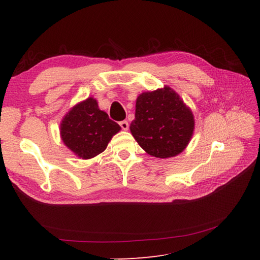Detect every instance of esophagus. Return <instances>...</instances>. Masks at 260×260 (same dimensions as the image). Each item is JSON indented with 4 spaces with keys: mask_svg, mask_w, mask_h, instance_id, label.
<instances>
[{
    "mask_svg": "<svg viewBox=\"0 0 260 260\" xmlns=\"http://www.w3.org/2000/svg\"><path fill=\"white\" fill-rule=\"evenodd\" d=\"M119 125H120V127H121V129H124V131H127L128 129V123H127L126 120H121V121H119Z\"/></svg>",
    "mask_w": 260,
    "mask_h": 260,
    "instance_id": "34e87169",
    "label": "esophagus"
}]
</instances>
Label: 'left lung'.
Instances as JSON below:
<instances>
[{"instance_id":"obj_1","label":"left lung","mask_w":260,"mask_h":260,"mask_svg":"<svg viewBox=\"0 0 260 260\" xmlns=\"http://www.w3.org/2000/svg\"><path fill=\"white\" fill-rule=\"evenodd\" d=\"M131 133L151 156L179 155L189 144L194 131V116L179 93L169 86L140 93Z\"/></svg>"}]
</instances>
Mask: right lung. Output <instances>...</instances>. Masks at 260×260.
Here are the masks:
<instances>
[{"instance_id": "1", "label": "right lung", "mask_w": 260, "mask_h": 260, "mask_svg": "<svg viewBox=\"0 0 260 260\" xmlns=\"http://www.w3.org/2000/svg\"><path fill=\"white\" fill-rule=\"evenodd\" d=\"M119 131L120 126L99 109L97 101L92 97L71 107L60 123L63 144L82 159L92 158L104 152Z\"/></svg>"}]
</instances>
